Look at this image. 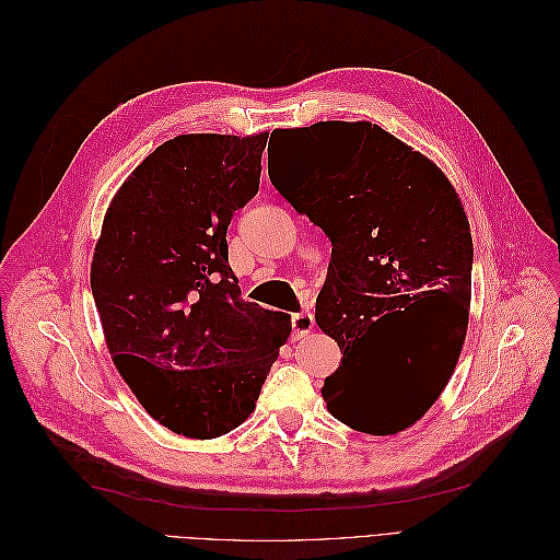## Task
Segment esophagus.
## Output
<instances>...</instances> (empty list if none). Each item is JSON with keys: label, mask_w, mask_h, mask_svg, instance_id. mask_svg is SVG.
<instances>
[{"label": "esophagus", "mask_w": 560, "mask_h": 560, "mask_svg": "<svg viewBox=\"0 0 560 560\" xmlns=\"http://www.w3.org/2000/svg\"><path fill=\"white\" fill-rule=\"evenodd\" d=\"M314 328V316L310 312H299V314H291V337L301 339L307 332H312Z\"/></svg>", "instance_id": "34e87169"}]
</instances>
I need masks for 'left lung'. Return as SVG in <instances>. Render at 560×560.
I'll list each match as a JSON object with an SVG mask.
<instances>
[{"mask_svg":"<svg viewBox=\"0 0 560 560\" xmlns=\"http://www.w3.org/2000/svg\"><path fill=\"white\" fill-rule=\"evenodd\" d=\"M284 166L269 177L332 244L316 324L341 364L322 394L328 412L369 435L419 421L454 374L469 322L474 246L463 202L429 156L366 120L276 129ZM271 135V137H273ZM390 358L381 375L345 374L354 346L382 323Z\"/></svg>","mask_w":560,"mask_h":560,"instance_id":"left-lung-1","label":"left lung"}]
</instances>
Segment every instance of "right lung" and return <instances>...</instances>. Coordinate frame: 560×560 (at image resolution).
Here are the masks:
<instances>
[{
  "instance_id": "1",
  "label": "right lung",
  "mask_w": 560,
  "mask_h": 560,
  "mask_svg": "<svg viewBox=\"0 0 560 560\" xmlns=\"http://www.w3.org/2000/svg\"><path fill=\"white\" fill-rule=\"evenodd\" d=\"M269 135H182L114 196L91 264L106 346L139 404L168 431L211 440L255 410L291 332L242 299L228 225L259 191Z\"/></svg>"
}]
</instances>
